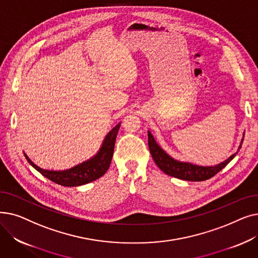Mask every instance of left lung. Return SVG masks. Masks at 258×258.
<instances>
[{
  "mask_svg": "<svg viewBox=\"0 0 258 258\" xmlns=\"http://www.w3.org/2000/svg\"><path fill=\"white\" fill-rule=\"evenodd\" d=\"M148 147H150V152L152 154V157L155 161L157 166L168 175H171L173 178H178L180 180L185 181H194V182H200V181H205L213 175H215L219 171H221L230 161H232L233 158L237 155L239 152L243 137H245V133L242 135L241 142L238 146V150L236 153H234L232 156H230L227 160L220 164H216L214 166H201L196 165L192 163H189V162H181L173 159L170 157L165 151H163L157 141L155 140L152 133L148 131Z\"/></svg>",
  "mask_w": 258,
  "mask_h": 258,
  "instance_id": "1",
  "label": "left lung"
}]
</instances>
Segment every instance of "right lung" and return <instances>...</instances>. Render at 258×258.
Segmentation results:
<instances>
[{"label":"right lung","instance_id":"add662e5","mask_svg":"<svg viewBox=\"0 0 258 258\" xmlns=\"http://www.w3.org/2000/svg\"><path fill=\"white\" fill-rule=\"evenodd\" d=\"M120 124L121 123H118L115 127H113L110 132L107 133L101 144V147L99 148V151L96 155L70 169H66V170L43 169L38 167L37 165H35L25 153L24 155L32 167H34L38 172L42 173L44 177H46L47 179H49L54 183L61 186H66V187L85 185L102 177V175L107 171L108 167H110L111 161L113 158V153H114L115 141H116V137H117Z\"/></svg>","mask_w":258,"mask_h":258}]
</instances>
